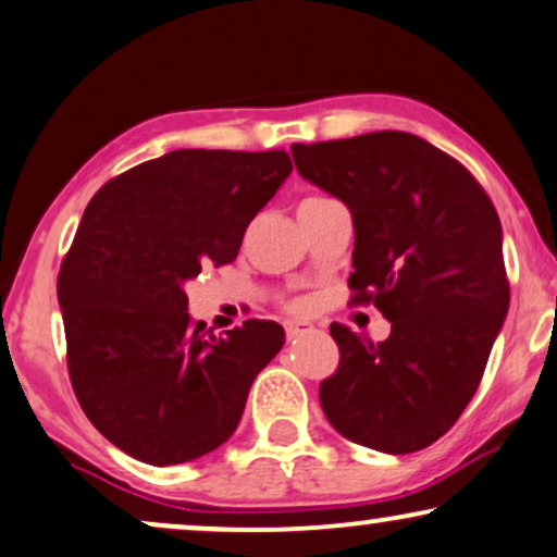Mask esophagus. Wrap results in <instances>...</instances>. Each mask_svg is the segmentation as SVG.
<instances>
[{"label": "esophagus", "mask_w": 557, "mask_h": 557, "mask_svg": "<svg viewBox=\"0 0 557 557\" xmlns=\"http://www.w3.org/2000/svg\"><path fill=\"white\" fill-rule=\"evenodd\" d=\"M285 333H287V341H295V338L306 336V333H313V325H310V323H287Z\"/></svg>", "instance_id": "1"}]
</instances>
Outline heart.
<instances>
[{
    "label": "heart",
    "mask_w": 557,
    "mask_h": 557,
    "mask_svg": "<svg viewBox=\"0 0 557 557\" xmlns=\"http://www.w3.org/2000/svg\"><path fill=\"white\" fill-rule=\"evenodd\" d=\"M308 201H323V196H308V198H302L300 203H308ZM293 310H295V313H300V310H302V302H295Z\"/></svg>",
    "instance_id": "b5f03b06"
}]
</instances>
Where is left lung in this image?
I'll return each instance as SVG.
<instances>
[{"instance_id":"1","label":"left lung","mask_w":557,"mask_h":557,"mask_svg":"<svg viewBox=\"0 0 557 557\" xmlns=\"http://www.w3.org/2000/svg\"><path fill=\"white\" fill-rule=\"evenodd\" d=\"M298 173L354 219V302H374L387 341L333 323L341 361L321 407L341 435L414 454L476 395L509 308L502 224L461 162L410 132L293 145Z\"/></svg>"}]
</instances>
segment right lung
<instances>
[{"instance_id": "right-lung-1", "label": "right lung", "mask_w": 557, "mask_h": 557, "mask_svg": "<svg viewBox=\"0 0 557 557\" xmlns=\"http://www.w3.org/2000/svg\"><path fill=\"white\" fill-rule=\"evenodd\" d=\"M290 154L175 150L109 181L86 206L58 274L69 374L103 438L152 466L201 458L232 438L283 325L213 336L190 323L185 283L234 262Z\"/></svg>"}]
</instances>
